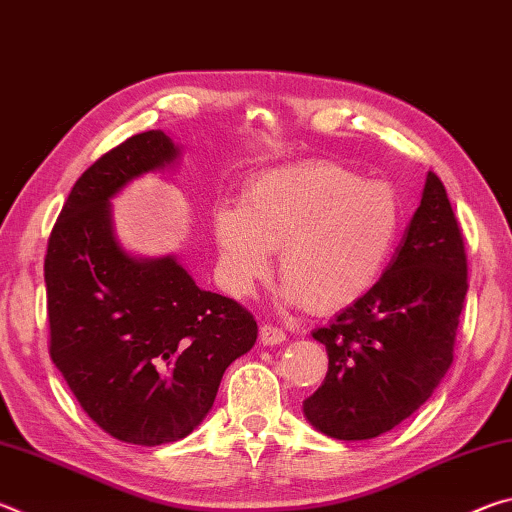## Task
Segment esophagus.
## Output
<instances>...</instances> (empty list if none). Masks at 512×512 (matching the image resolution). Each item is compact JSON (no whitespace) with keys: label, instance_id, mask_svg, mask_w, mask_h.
<instances>
[{"label":"esophagus","instance_id":"34e87169","mask_svg":"<svg viewBox=\"0 0 512 512\" xmlns=\"http://www.w3.org/2000/svg\"><path fill=\"white\" fill-rule=\"evenodd\" d=\"M284 339H287V334H284L282 327H275L271 323H264L262 327H259V341H262L264 345L284 343Z\"/></svg>","mask_w":512,"mask_h":512}]
</instances>
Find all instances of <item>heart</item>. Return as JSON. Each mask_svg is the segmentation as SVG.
<instances>
[{
	"mask_svg": "<svg viewBox=\"0 0 512 512\" xmlns=\"http://www.w3.org/2000/svg\"><path fill=\"white\" fill-rule=\"evenodd\" d=\"M219 277L244 298L271 271L314 314L354 305L375 287L402 232V201L386 180L334 160H309L250 178L239 205L216 207Z\"/></svg>",
	"mask_w": 512,
	"mask_h": 512,
	"instance_id": "heart-1",
	"label": "heart"
}]
</instances>
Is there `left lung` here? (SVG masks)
Instances as JSON below:
<instances>
[{
    "mask_svg": "<svg viewBox=\"0 0 512 512\" xmlns=\"http://www.w3.org/2000/svg\"><path fill=\"white\" fill-rule=\"evenodd\" d=\"M465 293L461 228L445 185L429 171L384 275L314 332L329 363L323 386L302 402L307 420L336 440H368L418 411L454 361Z\"/></svg>",
    "mask_w": 512,
    "mask_h": 512,
    "instance_id": "8db88e82",
    "label": "left lung"
}]
</instances>
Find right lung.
Listing matches in <instances>:
<instances>
[{
  "label": "right lung",
  "instance_id": "obj_1",
  "mask_svg": "<svg viewBox=\"0 0 512 512\" xmlns=\"http://www.w3.org/2000/svg\"><path fill=\"white\" fill-rule=\"evenodd\" d=\"M176 158L162 131L103 153L69 192L45 255L51 361L103 431L144 447L189 436L225 368L257 341L237 300L196 287L173 257H131L112 235L110 198Z\"/></svg>",
  "mask_w": 512,
  "mask_h": 512
}]
</instances>
